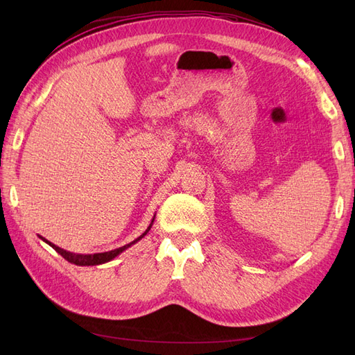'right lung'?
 I'll use <instances>...</instances> for the list:
<instances>
[{
  "label": "right lung",
  "mask_w": 355,
  "mask_h": 355,
  "mask_svg": "<svg viewBox=\"0 0 355 355\" xmlns=\"http://www.w3.org/2000/svg\"><path fill=\"white\" fill-rule=\"evenodd\" d=\"M154 219H155V216H154ZM154 219L151 220V225H149V227L146 228V231L141 235V237H137L135 241L128 243V244H125V245H123V247H118V249H115V250L105 252V253H94V254H80V253H72V252H68V250H63V249H60V247H58V245H55L53 243L47 241L46 239H42L41 235H40V239H41L42 241H46L49 245H51L53 249H55L60 256L65 257V259H67L68 262L75 263V265H78V266H93V265H101V263H105V262H110V261H112L115 256H118L120 253H123V252H124L125 249H128V247H130L132 244L137 243L139 240H142V239L145 237V235L148 234V231L151 230L153 223H154Z\"/></svg>",
  "instance_id": "right-lung-1"
}]
</instances>
